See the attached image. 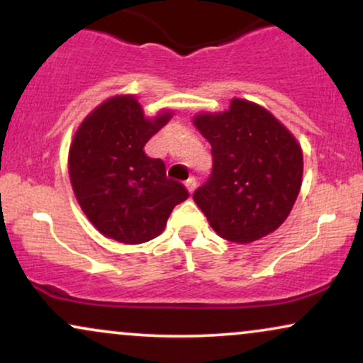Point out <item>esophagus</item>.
Here are the masks:
<instances>
[{"label": "esophagus", "instance_id": "esophagus-1", "mask_svg": "<svg viewBox=\"0 0 363 363\" xmlns=\"http://www.w3.org/2000/svg\"><path fill=\"white\" fill-rule=\"evenodd\" d=\"M184 186L187 187V191H189V193H194V189H196V179H194V177H189V179H187V181L184 182Z\"/></svg>", "mask_w": 363, "mask_h": 363}]
</instances>
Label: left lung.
I'll return each mask as SVG.
<instances>
[{"label": "left lung", "instance_id": "1", "mask_svg": "<svg viewBox=\"0 0 363 363\" xmlns=\"http://www.w3.org/2000/svg\"><path fill=\"white\" fill-rule=\"evenodd\" d=\"M211 145L213 169L193 199L223 239L247 244L272 234L290 215L302 184L301 145L257 104L194 118Z\"/></svg>", "mask_w": 363, "mask_h": 363}]
</instances>
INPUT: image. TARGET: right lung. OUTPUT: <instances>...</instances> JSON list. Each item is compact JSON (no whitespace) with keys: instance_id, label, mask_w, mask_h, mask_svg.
<instances>
[{"instance_id":"right-lung-1","label":"right lung","mask_w":363,"mask_h":363,"mask_svg":"<svg viewBox=\"0 0 363 363\" xmlns=\"http://www.w3.org/2000/svg\"><path fill=\"white\" fill-rule=\"evenodd\" d=\"M170 112L147 119L133 95H118L86 116L69 147V179L83 213L101 234L141 244L164 232L186 187L165 176L145 145L169 123Z\"/></svg>"}]
</instances>
